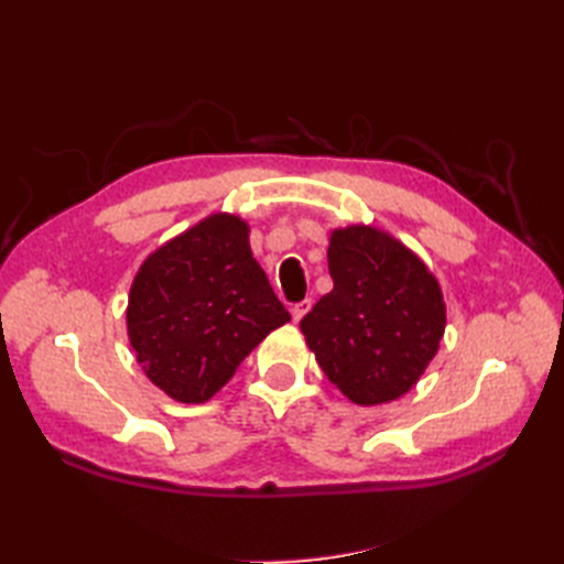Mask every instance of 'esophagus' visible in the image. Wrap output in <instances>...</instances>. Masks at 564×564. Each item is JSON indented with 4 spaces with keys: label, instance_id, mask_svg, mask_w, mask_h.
<instances>
[{
    "label": "esophagus",
    "instance_id": "1",
    "mask_svg": "<svg viewBox=\"0 0 564 564\" xmlns=\"http://www.w3.org/2000/svg\"><path fill=\"white\" fill-rule=\"evenodd\" d=\"M310 307H313V301H310V297H305V301H301V303H295V305L291 307V315H293V319H295V322H301V319L310 313Z\"/></svg>",
    "mask_w": 564,
    "mask_h": 564
}]
</instances>
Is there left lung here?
<instances>
[{
  "label": "left lung",
  "instance_id": "1",
  "mask_svg": "<svg viewBox=\"0 0 564 564\" xmlns=\"http://www.w3.org/2000/svg\"><path fill=\"white\" fill-rule=\"evenodd\" d=\"M327 261L334 289L301 319L310 351L351 402L402 398L446 329L436 275L400 239L370 225L332 230Z\"/></svg>",
  "mask_w": 564,
  "mask_h": 564
}]
</instances>
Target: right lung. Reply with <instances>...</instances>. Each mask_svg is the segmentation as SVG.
Segmentation results:
<instances>
[{
	"label": "right lung",
	"mask_w": 564,
	"mask_h": 564,
	"mask_svg": "<svg viewBox=\"0 0 564 564\" xmlns=\"http://www.w3.org/2000/svg\"><path fill=\"white\" fill-rule=\"evenodd\" d=\"M291 319L251 257L249 225L213 213L142 261L128 295V339L172 400L208 402L267 334Z\"/></svg>",
	"instance_id": "right-lung-1"
}]
</instances>
